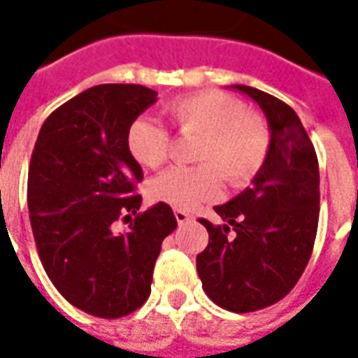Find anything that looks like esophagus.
Instances as JSON below:
<instances>
[{
	"label": "esophagus",
	"instance_id": "obj_1",
	"mask_svg": "<svg viewBox=\"0 0 358 358\" xmlns=\"http://www.w3.org/2000/svg\"><path fill=\"white\" fill-rule=\"evenodd\" d=\"M174 217H176V222H178V224H186V222L192 220V215H189V213H186V210H180V209L174 210Z\"/></svg>",
	"mask_w": 358,
	"mask_h": 358
}]
</instances>
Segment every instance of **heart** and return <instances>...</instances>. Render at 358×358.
I'll return each instance as SVG.
<instances>
[{"instance_id":"b5f03b06","label":"heart","mask_w":358,"mask_h":358,"mask_svg":"<svg viewBox=\"0 0 358 358\" xmlns=\"http://www.w3.org/2000/svg\"><path fill=\"white\" fill-rule=\"evenodd\" d=\"M182 134H199L194 159L199 166H172L149 184V197L180 210L195 209L220 194V172L241 186L263 169L270 153V128L261 115L245 110L232 95L205 90L180 95L164 105ZM126 148L136 163L155 169L171 148L166 128L153 118L138 117L126 130Z\"/></svg>"}]
</instances>
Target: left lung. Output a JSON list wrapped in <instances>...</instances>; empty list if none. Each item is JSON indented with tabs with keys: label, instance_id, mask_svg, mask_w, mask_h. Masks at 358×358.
Instances as JSON below:
<instances>
[{
	"label": "left lung",
	"instance_id": "8db88e82",
	"mask_svg": "<svg viewBox=\"0 0 358 358\" xmlns=\"http://www.w3.org/2000/svg\"><path fill=\"white\" fill-rule=\"evenodd\" d=\"M232 88L264 113L270 153L253 186L215 207L224 224L199 220L209 245L197 255V274L218 307L253 313L284 299L307 266L318 228L320 174L315 145L289 105L251 86Z\"/></svg>",
	"mask_w": 358,
	"mask_h": 358
}]
</instances>
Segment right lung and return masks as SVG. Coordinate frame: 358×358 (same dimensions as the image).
<instances>
[{
	"label": "right lung",
	"instance_id": "obj_1",
	"mask_svg": "<svg viewBox=\"0 0 358 358\" xmlns=\"http://www.w3.org/2000/svg\"><path fill=\"white\" fill-rule=\"evenodd\" d=\"M157 101L140 84H101L45 118L28 169V210L43 268L71 305L99 318L134 313L151 293L169 205L138 213L141 166L126 148L132 120ZM118 217L129 222L115 233Z\"/></svg>",
	"mask_w": 358,
	"mask_h": 358
}]
</instances>
